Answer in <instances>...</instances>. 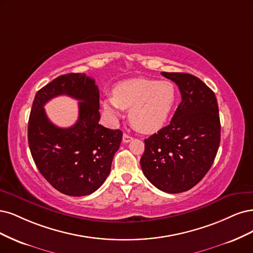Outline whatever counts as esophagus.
Listing matches in <instances>:
<instances>
[{
  "label": "esophagus",
  "mask_w": 253,
  "mask_h": 253,
  "mask_svg": "<svg viewBox=\"0 0 253 253\" xmlns=\"http://www.w3.org/2000/svg\"><path fill=\"white\" fill-rule=\"evenodd\" d=\"M132 140H133V137L131 135L126 134V133L123 134V142L124 143H129L130 141H132Z\"/></svg>",
  "instance_id": "esophagus-1"
}]
</instances>
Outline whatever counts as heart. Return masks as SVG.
Returning a JSON list of instances; mask_svg holds the SVG:
<instances>
[{"mask_svg": "<svg viewBox=\"0 0 253 253\" xmlns=\"http://www.w3.org/2000/svg\"><path fill=\"white\" fill-rule=\"evenodd\" d=\"M177 102V89L170 81L133 78L119 83L113 95L102 102L110 120L121 118V108L129 109L131 125L144 133L159 131L169 121Z\"/></svg>", "mask_w": 253, "mask_h": 253, "instance_id": "obj_1", "label": "heart"}]
</instances>
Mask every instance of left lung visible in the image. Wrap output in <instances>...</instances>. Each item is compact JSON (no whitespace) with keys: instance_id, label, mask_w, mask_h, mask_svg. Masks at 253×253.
I'll return each instance as SVG.
<instances>
[{"instance_id":"left-lung-1","label":"left lung","mask_w":253,"mask_h":253,"mask_svg":"<svg viewBox=\"0 0 253 253\" xmlns=\"http://www.w3.org/2000/svg\"><path fill=\"white\" fill-rule=\"evenodd\" d=\"M181 91L170 124L146 138L141 158L144 175L158 189L180 193L191 189L212 166L221 141L214 92L189 73L161 72Z\"/></svg>"}]
</instances>
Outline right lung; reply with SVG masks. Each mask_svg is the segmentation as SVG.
Instances as JSON below:
<instances>
[{
    "instance_id": "right-lung-1",
    "label": "right lung",
    "mask_w": 253,
    "mask_h": 253,
    "mask_svg": "<svg viewBox=\"0 0 253 253\" xmlns=\"http://www.w3.org/2000/svg\"><path fill=\"white\" fill-rule=\"evenodd\" d=\"M58 95L79 101V119L69 128L55 126L44 112L43 105ZM99 108V88L85 73L60 76L35 96L28 121L31 156L41 174L64 194H91L110 173L123 132L100 125Z\"/></svg>"
}]
</instances>
